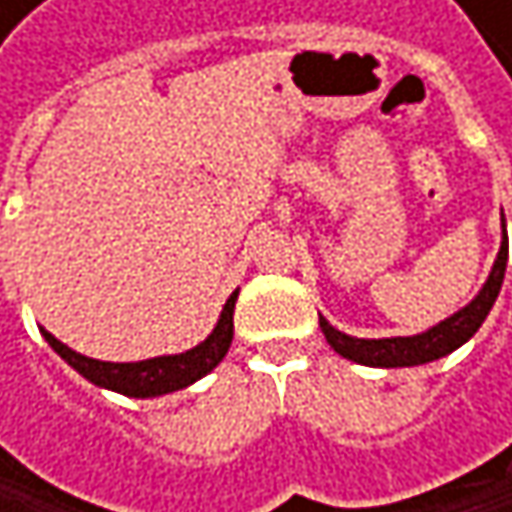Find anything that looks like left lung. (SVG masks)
Wrapping results in <instances>:
<instances>
[{
  "mask_svg": "<svg viewBox=\"0 0 512 512\" xmlns=\"http://www.w3.org/2000/svg\"><path fill=\"white\" fill-rule=\"evenodd\" d=\"M504 269H507V234L501 240L498 257H495L492 272H489L486 284L480 287V293L454 317H448L439 326H433V329H427L421 335H412V338H379V341L376 338H370V341L367 338H350V335L338 332L326 317H320V329H323L329 347L338 356L358 361V364H367V367H415V364H427V361H436V358L460 350L462 344L480 329V323L486 320V314L492 311V305L498 299Z\"/></svg>",
  "mask_w": 512,
  "mask_h": 512,
  "instance_id": "obj_1",
  "label": "left lung"
}]
</instances>
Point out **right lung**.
<instances>
[{"label": "right lung", "instance_id": "add662e5", "mask_svg": "<svg viewBox=\"0 0 512 512\" xmlns=\"http://www.w3.org/2000/svg\"><path fill=\"white\" fill-rule=\"evenodd\" d=\"M234 302H237V293H231V299L222 308L216 329L198 347L177 353V356H156L145 358V361L88 358L70 350L67 344H61L58 338H52L47 329H41V332H44L52 350L64 358L76 373H82L88 382L109 388V391H118V394H127V397H159V394H171V391L192 385L195 379L207 376L225 358L231 341H234Z\"/></svg>", "mask_w": 512, "mask_h": 512}]
</instances>
